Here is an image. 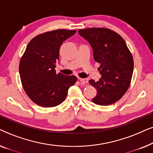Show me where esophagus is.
Returning a JSON list of instances; mask_svg holds the SVG:
<instances>
[{"label": "esophagus", "instance_id": "esophagus-1", "mask_svg": "<svg viewBox=\"0 0 153 153\" xmlns=\"http://www.w3.org/2000/svg\"><path fill=\"white\" fill-rule=\"evenodd\" d=\"M79 81H81V82H82L83 83H88V79H81V78H79Z\"/></svg>", "mask_w": 153, "mask_h": 153}]
</instances>
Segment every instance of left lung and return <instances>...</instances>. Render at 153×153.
Masks as SVG:
<instances>
[{
  "mask_svg": "<svg viewBox=\"0 0 153 153\" xmlns=\"http://www.w3.org/2000/svg\"><path fill=\"white\" fill-rule=\"evenodd\" d=\"M78 33L88 42L94 60L100 63L101 78L89 81L97 93L92 101L100 106L115 103L126 93L132 76L134 60L126 43L120 35L107 28H86Z\"/></svg>",
  "mask_w": 153,
  "mask_h": 153,
  "instance_id": "left-lung-1",
  "label": "left lung"
}]
</instances>
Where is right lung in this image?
<instances>
[{
  "label": "right lung",
  "mask_w": 153,
  "mask_h": 153,
  "mask_svg": "<svg viewBox=\"0 0 153 153\" xmlns=\"http://www.w3.org/2000/svg\"><path fill=\"white\" fill-rule=\"evenodd\" d=\"M76 30L59 29L39 35L27 45L19 63L24 89L33 102L43 107H53L64 101L68 89L76 83L74 75L56 74L60 47Z\"/></svg>",
  "instance_id": "add662e5"
}]
</instances>
